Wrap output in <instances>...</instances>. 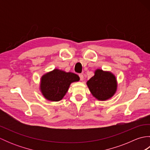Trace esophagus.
Masks as SVG:
<instances>
[{"label": "esophagus", "mask_w": 150, "mask_h": 150, "mask_svg": "<svg viewBox=\"0 0 150 150\" xmlns=\"http://www.w3.org/2000/svg\"><path fill=\"white\" fill-rule=\"evenodd\" d=\"M79 77H80V80H81V81H83V79H84V75H82V74H79Z\"/></svg>", "instance_id": "esophagus-1"}]
</instances>
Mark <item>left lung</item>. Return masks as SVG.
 <instances>
[{
	"mask_svg": "<svg viewBox=\"0 0 150 150\" xmlns=\"http://www.w3.org/2000/svg\"><path fill=\"white\" fill-rule=\"evenodd\" d=\"M91 94L98 100L109 99L117 90L116 78L112 73L97 69L95 75L87 82Z\"/></svg>",
	"mask_w": 150,
	"mask_h": 150,
	"instance_id": "1",
	"label": "left lung"
}]
</instances>
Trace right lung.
<instances>
[{"label": "right lung", "instance_id": "obj_1", "mask_svg": "<svg viewBox=\"0 0 150 150\" xmlns=\"http://www.w3.org/2000/svg\"><path fill=\"white\" fill-rule=\"evenodd\" d=\"M77 74L55 69L44 75L40 81V90L44 97L51 101H59L68 91L71 82L79 81Z\"/></svg>", "mask_w": 150, "mask_h": 150}]
</instances>
